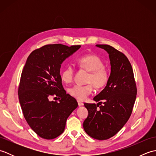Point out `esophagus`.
<instances>
[{
    "label": "esophagus",
    "instance_id": "esophagus-1",
    "mask_svg": "<svg viewBox=\"0 0 156 156\" xmlns=\"http://www.w3.org/2000/svg\"><path fill=\"white\" fill-rule=\"evenodd\" d=\"M78 105L79 107H82V106L84 105V103L82 102H81V101H78Z\"/></svg>",
    "mask_w": 156,
    "mask_h": 156
}]
</instances>
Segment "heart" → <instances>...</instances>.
Returning a JSON list of instances; mask_svg holds the SVG:
<instances>
[{
    "label": "heart",
    "instance_id": "heart-1",
    "mask_svg": "<svg viewBox=\"0 0 156 156\" xmlns=\"http://www.w3.org/2000/svg\"><path fill=\"white\" fill-rule=\"evenodd\" d=\"M79 67L90 72L87 85H74L69 89V93L72 97L79 101H84L92 92V86L100 89L107 84L109 73L104 67L102 59L94 54H88L79 58L77 60ZM74 68L68 65L62 72V79L65 83H70L74 76Z\"/></svg>",
    "mask_w": 156,
    "mask_h": 156
}]
</instances>
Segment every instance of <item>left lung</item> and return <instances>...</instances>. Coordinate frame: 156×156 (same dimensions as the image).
<instances>
[{
	"mask_svg": "<svg viewBox=\"0 0 156 156\" xmlns=\"http://www.w3.org/2000/svg\"><path fill=\"white\" fill-rule=\"evenodd\" d=\"M96 46L108 53L111 74L105 88L93 98L98 103H84L88 115L83 127L89 136L105 140L117 134L127 122L136 99L137 88L133 68L127 58L112 46Z\"/></svg>",
	"mask_w": 156,
	"mask_h": 156,
	"instance_id": "obj_1",
	"label": "left lung"
}]
</instances>
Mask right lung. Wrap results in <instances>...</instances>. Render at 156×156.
<instances>
[{
  "label": "right lung",
  "instance_id": "1",
  "mask_svg": "<svg viewBox=\"0 0 156 156\" xmlns=\"http://www.w3.org/2000/svg\"><path fill=\"white\" fill-rule=\"evenodd\" d=\"M80 47L46 45L31 52L23 69L19 103L27 123L41 138L52 140L61 135L67 119L78 107L76 99L63 88L60 68ZM54 95L59 97L58 102L49 100Z\"/></svg>",
  "mask_w": 156,
  "mask_h": 156
}]
</instances>
